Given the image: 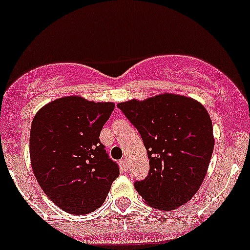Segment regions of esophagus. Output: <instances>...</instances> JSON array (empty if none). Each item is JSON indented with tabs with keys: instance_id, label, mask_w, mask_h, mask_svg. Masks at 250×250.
<instances>
[{
	"instance_id": "1",
	"label": "esophagus",
	"mask_w": 250,
	"mask_h": 250,
	"mask_svg": "<svg viewBox=\"0 0 250 250\" xmlns=\"http://www.w3.org/2000/svg\"><path fill=\"white\" fill-rule=\"evenodd\" d=\"M121 165H122V167L125 169H128V163L125 159H122V160H121Z\"/></svg>"
}]
</instances>
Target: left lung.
Masks as SVG:
<instances>
[{"label":"left lung","instance_id":"left-lung-1","mask_svg":"<svg viewBox=\"0 0 250 250\" xmlns=\"http://www.w3.org/2000/svg\"><path fill=\"white\" fill-rule=\"evenodd\" d=\"M138 129L149 171L134 183L150 207L173 210L201 188L213 152L212 122L207 109L185 96L165 94L117 104Z\"/></svg>","mask_w":250,"mask_h":250}]
</instances>
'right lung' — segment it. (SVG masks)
<instances>
[{
	"label": "right lung",
	"instance_id": "obj_1",
	"mask_svg": "<svg viewBox=\"0 0 250 250\" xmlns=\"http://www.w3.org/2000/svg\"><path fill=\"white\" fill-rule=\"evenodd\" d=\"M114 108L70 96L46 104L33 119V172L46 196L68 213L97 210L119 177V165L100 140Z\"/></svg>",
	"mask_w": 250,
	"mask_h": 250
}]
</instances>
